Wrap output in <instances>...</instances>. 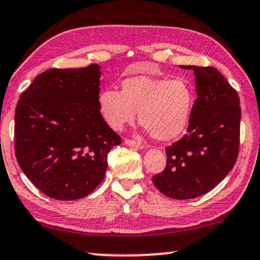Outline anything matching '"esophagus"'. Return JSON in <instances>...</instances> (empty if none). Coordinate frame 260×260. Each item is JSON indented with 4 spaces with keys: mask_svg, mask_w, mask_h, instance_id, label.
<instances>
[{
    "mask_svg": "<svg viewBox=\"0 0 260 260\" xmlns=\"http://www.w3.org/2000/svg\"><path fill=\"white\" fill-rule=\"evenodd\" d=\"M125 143L127 146H131V147H135V148H139V149H142L145 145H143L142 142L140 141H135V140H125Z\"/></svg>",
    "mask_w": 260,
    "mask_h": 260,
    "instance_id": "obj_1",
    "label": "esophagus"
}]
</instances>
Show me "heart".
Returning a JSON list of instances; mask_svg holds the SVG:
<instances>
[{
	"label": "heart",
	"mask_w": 260,
	"mask_h": 260,
	"mask_svg": "<svg viewBox=\"0 0 260 260\" xmlns=\"http://www.w3.org/2000/svg\"><path fill=\"white\" fill-rule=\"evenodd\" d=\"M99 112L112 129L139 120L158 141L179 138L190 122L195 90L190 81L170 77L134 76L122 80L121 91L104 90L98 96Z\"/></svg>",
	"instance_id": "1"
}]
</instances>
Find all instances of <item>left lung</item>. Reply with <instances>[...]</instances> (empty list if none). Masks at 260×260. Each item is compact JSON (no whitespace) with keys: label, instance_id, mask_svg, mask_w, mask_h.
<instances>
[{"label":"left lung","instance_id":"left-lung-1","mask_svg":"<svg viewBox=\"0 0 260 260\" xmlns=\"http://www.w3.org/2000/svg\"><path fill=\"white\" fill-rule=\"evenodd\" d=\"M180 68L193 71L197 99L187 134L167 147V166L152 180L167 197L189 200L210 191L234 168L242 113L237 92L218 70Z\"/></svg>","mask_w":260,"mask_h":260}]
</instances>
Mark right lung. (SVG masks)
Segmentation results:
<instances>
[{
	"label": "right lung",
	"instance_id": "add662e5",
	"mask_svg": "<svg viewBox=\"0 0 260 260\" xmlns=\"http://www.w3.org/2000/svg\"><path fill=\"white\" fill-rule=\"evenodd\" d=\"M102 71L50 69L21 94L15 154L26 177L51 199H83L102 183L107 154L121 143L99 112Z\"/></svg>",
	"mask_w": 260,
	"mask_h": 260
}]
</instances>
